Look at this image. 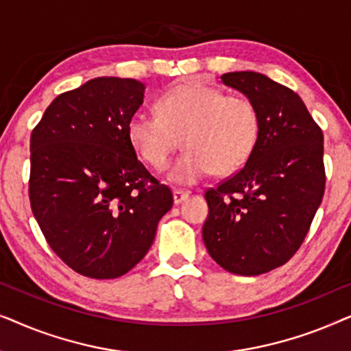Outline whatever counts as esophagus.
I'll return each mask as SVG.
<instances>
[{"label":"esophagus","instance_id":"esophagus-1","mask_svg":"<svg viewBox=\"0 0 351 351\" xmlns=\"http://www.w3.org/2000/svg\"><path fill=\"white\" fill-rule=\"evenodd\" d=\"M172 196H174V203L180 204L182 201H185L189 198V191H182V190H174L172 191Z\"/></svg>","mask_w":351,"mask_h":351}]
</instances>
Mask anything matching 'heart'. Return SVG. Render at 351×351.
<instances>
[{
	"mask_svg": "<svg viewBox=\"0 0 351 351\" xmlns=\"http://www.w3.org/2000/svg\"><path fill=\"white\" fill-rule=\"evenodd\" d=\"M258 137V112L244 95H225L201 81H186L162 94L156 113L137 112L128 121V138L153 169H165L180 145L185 152L167 180L193 185L210 172L238 171L249 160Z\"/></svg>",
	"mask_w": 351,
	"mask_h": 351,
	"instance_id": "heart-1",
	"label": "heart"
}]
</instances>
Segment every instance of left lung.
Listing matches in <instances>:
<instances>
[{"mask_svg": "<svg viewBox=\"0 0 351 351\" xmlns=\"http://www.w3.org/2000/svg\"><path fill=\"white\" fill-rule=\"evenodd\" d=\"M220 80L256 105L258 137L243 169L206 191L203 241L227 271L256 276L285 265L308 233L324 195L323 131L304 100L268 76Z\"/></svg>", "mask_w": 351, "mask_h": 351, "instance_id": "8db88e82", "label": "left lung"}]
</instances>
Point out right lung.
I'll return each mask as SVG.
<instances>
[{"label":"right lung","mask_w":351,"mask_h":351,"mask_svg":"<svg viewBox=\"0 0 351 351\" xmlns=\"http://www.w3.org/2000/svg\"><path fill=\"white\" fill-rule=\"evenodd\" d=\"M145 84L100 76L52 100L30 137V204L57 256L113 280L152 247L172 193L137 160L128 121Z\"/></svg>","instance_id":"obj_1"}]
</instances>
